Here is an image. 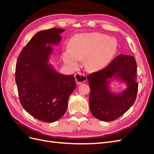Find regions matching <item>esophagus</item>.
<instances>
[{"instance_id": "esophagus-1", "label": "esophagus", "mask_w": 154, "mask_h": 154, "mask_svg": "<svg viewBox=\"0 0 154 154\" xmlns=\"http://www.w3.org/2000/svg\"><path fill=\"white\" fill-rule=\"evenodd\" d=\"M74 78H75L77 85H80L81 83L85 82L87 80V76L80 72L76 73L75 75H74Z\"/></svg>"}]
</instances>
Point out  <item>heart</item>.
<instances>
[{
    "label": "heart",
    "instance_id": "b5f03b06",
    "mask_svg": "<svg viewBox=\"0 0 154 154\" xmlns=\"http://www.w3.org/2000/svg\"><path fill=\"white\" fill-rule=\"evenodd\" d=\"M118 50L117 40L99 33L79 35L70 42L69 50L63 54L64 63L70 69L79 67V61L85 59L90 71L105 68L112 60Z\"/></svg>",
    "mask_w": 154,
    "mask_h": 154
}]
</instances>
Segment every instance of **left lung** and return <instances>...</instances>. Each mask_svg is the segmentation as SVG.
I'll return each mask as SVG.
<instances>
[{
    "instance_id": "8db88e82",
    "label": "left lung",
    "mask_w": 154,
    "mask_h": 154,
    "mask_svg": "<svg viewBox=\"0 0 154 154\" xmlns=\"http://www.w3.org/2000/svg\"><path fill=\"white\" fill-rule=\"evenodd\" d=\"M137 64L132 56L119 54L105 69L87 76L91 88L90 110L94 117L112 122L128 111L136 99ZM116 79L127 85L118 93L111 90V82Z\"/></svg>"
}]
</instances>
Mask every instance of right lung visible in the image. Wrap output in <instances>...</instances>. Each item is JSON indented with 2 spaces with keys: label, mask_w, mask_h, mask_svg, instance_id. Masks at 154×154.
Listing matches in <instances>:
<instances>
[{
  "label": "right lung",
  "mask_w": 154,
  "mask_h": 154,
  "mask_svg": "<svg viewBox=\"0 0 154 154\" xmlns=\"http://www.w3.org/2000/svg\"><path fill=\"white\" fill-rule=\"evenodd\" d=\"M64 29L40 31L18 56L15 81L22 106L37 119L53 123L62 117L69 97L76 88L73 75L58 72L49 63L52 45H58Z\"/></svg>",
  "instance_id": "add662e5"
}]
</instances>
